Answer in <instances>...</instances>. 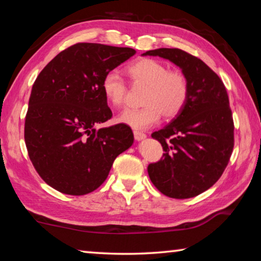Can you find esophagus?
Returning <instances> with one entry per match:
<instances>
[{"mask_svg": "<svg viewBox=\"0 0 261 261\" xmlns=\"http://www.w3.org/2000/svg\"><path fill=\"white\" fill-rule=\"evenodd\" d=\"M134 136H135V139L138 141L146 138V135H145L144 132H140V131H134Z\"/></svg>", "mask_w": 261, "mask_h": 261, "instance_id": "esophagus-1", "label": "esophagus"}]
</instances>
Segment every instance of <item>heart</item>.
Returning <instances> with one entry per match:
<instances>
[{
  "label": "heart",
  "mask_w": 261,
  "mask_h": 261,
  "mask_svg": "<svg viewBox=\"0 0 261 261\" xmlns=\"http://www.w3.org/2000/svg\"><path fill=\"white\" fill-rule=\"evenodd\" d=\"M126 74L136 85L146 86L141 108L125 109L118 121L137 130H144L160 120L173 118L182 112L188 102L190 87L185 74L169 70L166 64L152 59H141L127 65ZM101 88L114 107L120 108L125 103L127 88L121 76L116 72L105 74Z\"/></svg>",
  "instance_id": "1"
}]
</instances>
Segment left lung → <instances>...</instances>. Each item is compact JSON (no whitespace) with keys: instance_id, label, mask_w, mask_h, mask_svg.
Wrapping results in <instances>:
<instances>
[{"instance_id":"obj_1","label":"left lung","mask_w":261,"mask_h":261,"mask_svg":"<svg viewBox=\"0 0 261 261\" xmlns=\"http://www.w3.org/2000/svg\"><path fill=\"white\" fill-rule=\"evenodd\" d=\"M143 55L173 62L190 87L182 112L152 134L165 153L160 161L148 165V176L167 197H196L216 183L231 156L233 121L227 90L208 65L178 48H159Z\"/></svg>"}]
</instances>
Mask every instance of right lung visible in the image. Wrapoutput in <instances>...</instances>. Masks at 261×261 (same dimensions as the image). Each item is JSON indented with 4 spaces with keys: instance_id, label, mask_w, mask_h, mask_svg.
<instances>
[{
    "instance_id": "1",
    "label": "right lung",
    "mask_w": 261,
    "mask_h": 261,
    "mask_svg": "<svg viewBox=\"0 0 261 261\" xmlns=\"http://www.w3.org/2000/svg\"><path fill=\"white\" fill-rule=\"evenodd\" d=\"M136 54L127 47L76 43L57 54L33 84L24 138L35 170L57 191L87 194L134 144L130 126L96 129L113 113L101 88L106 73Z\"/></svg>"
}]
</instances>
